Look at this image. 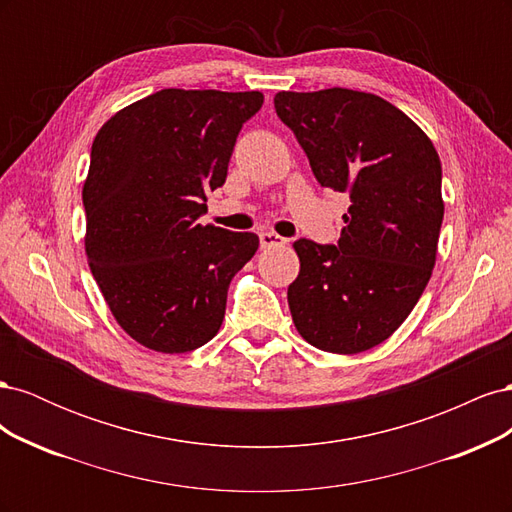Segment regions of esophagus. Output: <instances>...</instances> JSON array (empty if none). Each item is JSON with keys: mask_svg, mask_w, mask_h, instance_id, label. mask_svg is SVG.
I'll list each match as a JSON object with an SVG mask.
<instances>
[{"mask_svg": "<svg viewBox=\"0 0 512 512\" xmlns=\"http://www.w3.org/2000/svg\"><path fill=\"white\" fill-rule=\"evenodd\" d=\"M284 243L286 239L275 235V232H260V247H280Z\"/></svg>", "mask_w": 512, "mask_h": 512, "instance_id": "obj_1", "label": "esophagus"}]
</instances>
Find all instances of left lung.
<instances>
[{"label":"left lung","mask_w":512,"mask_h":512,"mask_svg":"<svg viewBox=\"0 0 512 512\" xmlns=\"http://www.w3.org/2000/svg\"><path fill=\"white\" fill-rule=\"evenodd\" d=\"M273 102L322 188L350 194L337 245L294 241V327L324 352H365L408 318L436 265L438 151L406 113L365 91H280Z\"/></svg>","instance_id":"8db88e82"}]
</instances>
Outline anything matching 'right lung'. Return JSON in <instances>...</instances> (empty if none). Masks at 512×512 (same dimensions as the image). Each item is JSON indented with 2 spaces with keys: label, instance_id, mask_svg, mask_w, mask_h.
I'll return each instance as SVG.
<instances>
[{
  "label": "right lung",
  "instance_id": "1",
  "mask_svg": "<svg viewBox=\"0 0 512 512\" xmlns=\"http://www.w3.org/2000/svg\"><path fill=\"white\" fill-rule=\"evenodd\" d=\"M260 91L162 89L108 119L83 185L85 254L119 327L181 354L220 331L230 280L258 250L254 232L198 224L222 188Z\"/></svg>",
  "mask_w": 512,
  "mask_h": 512
}]
</instances>
